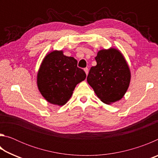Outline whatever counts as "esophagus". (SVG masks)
<instances>
[{
  "label": "esophagus",
  "instance_id": "34e87169",
  "mask_svg": "<svg viewBox=\"0 0 158 158\" xmlns=\"http://www.w3.org/2000/svg\"><path fill=\"white\" fill-rule=\"evenodd\" d=\"M84 71H85V74H86V75H88V74H89V68H84Z\"/></svg>",
  "mask_w": 158,
  "mask_h": 158
}]
</instances>
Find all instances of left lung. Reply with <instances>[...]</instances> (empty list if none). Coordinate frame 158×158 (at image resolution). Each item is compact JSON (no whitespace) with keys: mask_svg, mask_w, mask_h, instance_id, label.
I'll return each instance as SVG.
<instances>
[{"mask_svg":"<svg viewBox=\"0 0 158 158\" xmlns=\"http://www.w3.org/2000/svg\"><path fill=\"white\" fill-rule=\"evenodd\" d=\"M97 65L91 67L87 81L104 103L111 104L123 97L129 87L130 71L126 60L114 48L99 51Z\"/></svg>","mask_w":158,"mask_h":158,"instance_id":"1","label":"left lung"}]
</instances>
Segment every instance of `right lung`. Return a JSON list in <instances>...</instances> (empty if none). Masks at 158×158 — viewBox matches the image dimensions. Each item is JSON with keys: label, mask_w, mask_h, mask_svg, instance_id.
<instances>
[{"label": "right lung", "mask_w": 158, "mask_h": 158, "mask_svg": "<svg viewBox=\"0 0 158 158\" xmlns=\"http://www.w3.org/2000/svg\"><path fill=\"white\" fill-rule=\"evenodd\" d=\"M85 77L75 58L66 56L62 51H53L42 61L37 83L40 92L49 102L63 106L71 98L77 84Z\"/></svg>", "instance_id": "add662e5"}]
</instances>
